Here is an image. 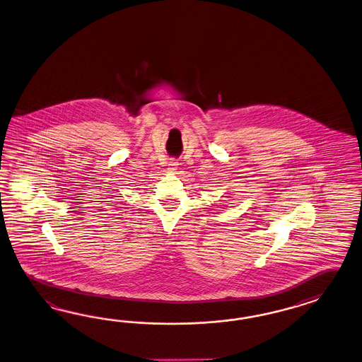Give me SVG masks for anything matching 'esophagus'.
Segmentation results:
<instances>
[{"label": "esophagus", "instance_id": "34e87169", "mask_svg": "<svg viewBox=\"0 0 362 362\" xmlns=\"http://www.w3.org/2000/svg\"><path fill=\"white\" fill-rule=\"evenodd\" d=\"M177 165H178V164H177L176 161H170V163H169V168H168L169 172H175L177 169Z\"/></svg>", "mask_w": 362, "mask_h": 362}]
</instances>
